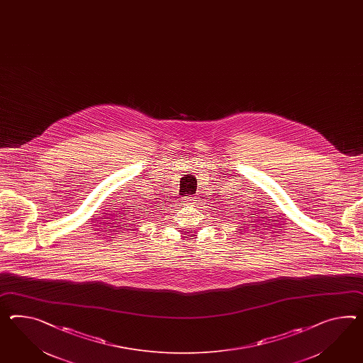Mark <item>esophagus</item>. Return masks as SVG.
<instances>
[{
	"mask_svg": "<svg viewBox=\"0 0 363 363\" xmlns=\"http://www.w3.org/2000/svg\"><path fill=\"white\" fill-rule=\"evenodd\" d=\"M192 201H194V197H186V199H184V200H183V204H186V205L194 204V203H192Z\"/></svg>",
	"mask_w": 363,
	"mask_h": 363,
	"instance_id": "obj_1",
	"label": "esophagus"
}]
</instances>
